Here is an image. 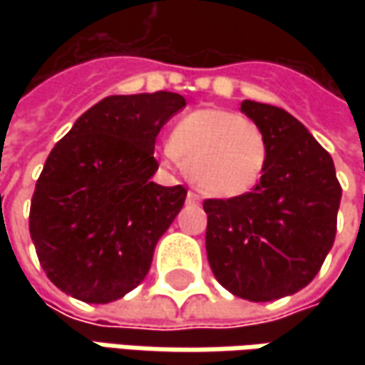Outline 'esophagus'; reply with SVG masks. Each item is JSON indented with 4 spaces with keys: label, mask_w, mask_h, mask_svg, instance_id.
I'll return each instance as SVG.
<instances>
[{
    "label": "esophagus",
    "mask_w": 365,
    "mask_h": 365,
    "mask_svg": "<svg viewBox=\"0 0 365 365\" xmlns=\"http://www.w3.org/2000/svg\"><path fill=\"white\" fill-rule=\"evenodd\" d=\"M199 203H201L199 195H195V192H187V205H199Z\"/></svg>",
    "instance_id": "obj_1"
}]
</instances>
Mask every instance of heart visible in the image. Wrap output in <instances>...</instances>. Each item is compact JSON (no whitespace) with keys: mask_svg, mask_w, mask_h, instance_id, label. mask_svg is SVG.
Masks as SVG:
<instances>
[{"mask_svg":"<svg viewBox=\"0 0 365 365\" xmlns=\"http://www.w3.org/2000/svg\"><path fill=\"white\" fill-rule=\"evenodd\" d=\"M168 150L190 182L211 199H237L256 189L270 146L256 121L235 111L197 109L175 125Z\"/></svg>","mask_w":365,"mask_h":365,"instance_id":"obj_1","label":"heart"}]
</instances>
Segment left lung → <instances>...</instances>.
I'll return each instance as SVG.
<instances>
[{"label": "left lung", "mask_w": 365, "mask_h": 365, "mask_svg": "<svg viewBox=\"0 0 365 365\" xmlns=\"http://www.w3.org/2000/svg\"><path fill=\"white\" fill-rule=\"evenodd\" d=\"M242 113L270 146L259 185L237 199H209L207 259L240 299L268 302L304 288L335 242L341 187L329 152L280 107L245 99Z\"/></svg>", "instance_id": "obj_1"}]
</instances>
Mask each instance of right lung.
I'll return each mask as SVG.
<instances>
[{
	"mask_svg": "<svg viewBox=\"0 0 365 365\" xmlns=\"http://www.w3.org/2000/svg\"><path fill=\"white\" fill-rule=\"evenodd\" d=\"M185 106L170 91L111 95L52 148L36 182L30 235L50 282L73 299L107 304L146 278L187 197L180 185L152 182L156 135Z\"/></svg>",
	"mask_w": 365,
	"mask_h": 365,
	"instance_id": "obj_1",
	"label": "right lung"
}]
</instances>
